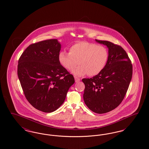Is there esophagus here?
<instances>
[{
  "instance_id": "obj_1",
  "label": "esophagus",
  "mask_w": 149,
  "mask_h": 149,
  "mask_svg": "<svg viewBox=\"0 0 149 149\" xmlns=\"http://www.w3.org/2000/svg\"><path fill=\"white\" fill-rule=\"evenodd\" d=\"M75 82L78 83L79 81H80V78H77V77H75Z\"/></svg>"
}]
</instances>
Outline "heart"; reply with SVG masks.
<instances>
[{"instance_id": "heart-1", "label": "heart", "mask_w": 149, "mask_h": 149, "mask_svg": "<svg viewBox=\"0 0 149 149\" xmlns=\"http://www.w3.org/2000/svg\"><path fill=\"white\" fill-rule=\"evenodd\" d=\"M58 58L60 64L68 70L74 69L79 62L80 66L72 71L75 77H80L86 74L94 77L99 74L105 68L109 58V52L103 46L82 41L72 45L69 49V52L60 51Z\"/></svg>"}]
</instances>
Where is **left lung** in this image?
Here are the masks:
<instances>
[{"mask_svg":"<svg viewBox=\"0 0 149 149\" xmlns=\"http://www.w3.org/2000/svg\"><path fill=\"white\" fill-rule=\"evenodd\" d=\"M108 48L109 58L104 70L93 78L82 79L85 104L96 113H105L118 106L124 99L132 76V65L119 45L95 40Z\"/></svg>","mask_w":149,"mask_h":149,"instance_id":"left-lung-1","label":"left lung"}]
</instances>
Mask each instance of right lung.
Returning a JSON list of instances; mask_svg holds the SVG:
<instances>
[{"label": "right lung", "instance_id": "obj_1", "mask_svg": "<svg viewBox=\"0 0 149 149\" xmlns=\"http://www.w3.org/2000/svg\"><path fill=\"white\" fill-rule=\"evenodd\" d=\"M61 45L56 39L31 44L18 60L17 74L24 94L36 109L56 111L64 103L74 78L60 64Z\"/></svg>", "mask_w": 149, "mask_h": 149}]
</instances>
